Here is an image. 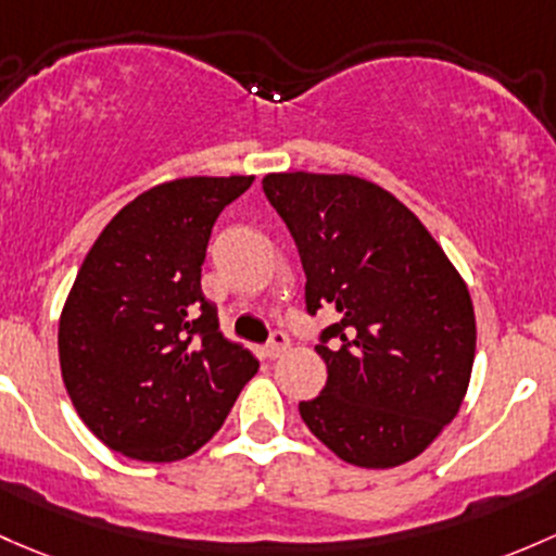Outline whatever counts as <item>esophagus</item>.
<instances>
[{
  "label": "esophagus",
  "instance_id": "esophagus-1",
  "mask_svg": "<svg viewBox=\"0 0 556 556\" xmlns=\"http://www.w3.org/2000/svg\"><path fill=\"white\" fill-rule=\"evenodd\" d=\"M288 349H290V338L285 336V332H274L271 341H268L266 349H263V354H266L268 359H279Z\"/></svg>",
  "mask_w": 556,
  "mask_h": 556
}]
</instances>
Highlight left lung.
<instances>
[{"label": "left lung", "instance_id": "left-lung-1", "mask_svg": "<svg viewBox=\"0 0 556 556\" xmlns=\"http://www.w3.org/2000/svg\"><path fill=\"white\" fill-rule=\"evenodd\" d=\"M263 191L293 233L306 308L332 306L338 352L319 343L327 383L303 424L359 469L418 458L458 416L477 319L469 288L407 204L349 173H268Z\"/></svg>", "mask_w": 556, "mask_h": 556}]
</instances>
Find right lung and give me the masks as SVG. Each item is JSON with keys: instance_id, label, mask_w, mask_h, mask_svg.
Listing matches in <instances>:
<instances>
[{"instance_id": "right-lung-1", "label": "right lung", "mask_w": 556, "mask_h": 556, "mask_svg": "<svg viewBox=\"0 0 556 556\" xmlns=\"http://www.w3.org/2000/svg\"><path fill=\"white\" fill-rule=\"evenodd\" d=\"M253 180H165L125 204L81 261L58 323L61 376L87 429L127 458H189L258 372L200 288L215 218Z\"/></svg>"}]
</instances>
